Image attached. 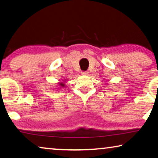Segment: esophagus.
I'll return each mask as SVG.
<instances>
[{"instance_id": "esophagus-1", "label": "esophagus", "mask_w": 158, "mask_h": 158, "mask_svg": "<svg viewBox=\"0 0 158 158\" xmlns=\"http://www.w3.org/2000/svg\"><path fill=\"white\" fill-rule=\"evenodd\" d=\"M81 74L82 75H88L89 74V72H81Z\"/></svg>"}]
</instances>
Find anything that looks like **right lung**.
Returning a JSON list of instances; mask_svg holds the SVG:
<instances>
[{
    "label": "right lung",
    "mask_w": 158,
    "mask_h": 158,
    "mask_svg": "<svg viewBox=\"0 0 158 158\" xmlns=\"http://www.w3.org/2000/svg\"><path fill=\"white\" fill-rule=\"evenodd\" d=\"M60 85L62 86V87H64V84H63L62 82H61V83H60Z\"/></svg>",
    "instance_id": "right-lung-1"
}]
</instances>
